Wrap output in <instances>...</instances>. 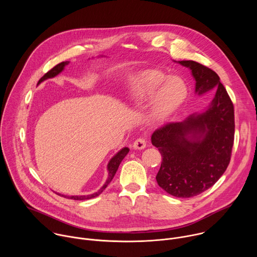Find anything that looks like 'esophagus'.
<instances>
[{
    "mask_svg": "<svg viewBox=\"0 0 257 257\" xmlns=\"http://www.w3.org/2000/svg\"><path fill=\"white\" fill-rule=\"evenodd\" d=\"M132 146L134 150H143L146 148V141L143 138H138L133 142Z\"/></svg>",
    "mask_w": 257,
    "mask_h": 257,
    "instance_id": "obj_1",
    "label": "esophagus"
}]
</instances>
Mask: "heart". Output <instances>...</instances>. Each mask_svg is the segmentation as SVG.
<instances>
[{
  "label": "heart",
  "mask_w": 257,
  "mask_h": 257,
  "mask_svg": "<svg viewBox=\"0 0 257 257\" xmlns=\"http://www.w3.org/2000/svg\"><path fill=\"white\" fill-rule=\"evenodd\" d=\"M186 83L177 76H166L158 70L135 73L126 82L125 99L130 103H140L150 98L149 117L162 121L171 116L187 97Z\"/></svg>",
  "instance_id": "obj_1"
}]
</instances>
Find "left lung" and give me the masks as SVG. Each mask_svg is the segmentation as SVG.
Returning a JSON list of instances; mask_svg holds the SVG:
<instances>
[{"label":"left lung","instance_id":"1","mask_svg":"<svg viewBox=\"0 0 257 257\" xmlns=\"http://www.w3.org/2000/svg\"><path fill=\"white\" fill-rule=\"evenodd\" d=\"M177 63L191 71L197 95L214 92L205 111L169 123L152 135L163 158L156 177L159 186L175 197L189 198L214 185L228 168L234 143V106L214 71L194 61Z\"/></svg>","mask_w":257,"mask_h":257}]
</instances>
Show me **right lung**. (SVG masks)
I'll return each mask as SVG.
<instances>
[{
	"label": "right lung",
	"instance_id": "1",
	"mask_svg": "<svg viewBox=\"0 0 257 257\" xmlns=\"http://www.w3.org/2000/svg\"><path fill=\"white\" fill-rule=\"evenodd\" d=\"M70 62L69 61H66V62H62L60 64H58L57 66H55L52 70H50L48 73H46V74L40 79L39 81V84L42 83L43 81L49 79V78H54L56 77L58 74H60V73L65 69V66H67ZM129 153V149L128 148H123L122 150H120L111 160H109L107 166H106V169H107V179L105 181L104 184L101 186V188H99L96 192L92 193V194H88V195H63V197H66V198H69V199H74V200H85V199H90V198H93V197H96L98 196L105 188L106 186L111 183V181L113 180L121 162L123 161V159L127 156V154ZM59 195H61L60 193H58Z\"/></svg>",
	"mask_w": 257,
	"mask_h": 257
}]
</instances>
